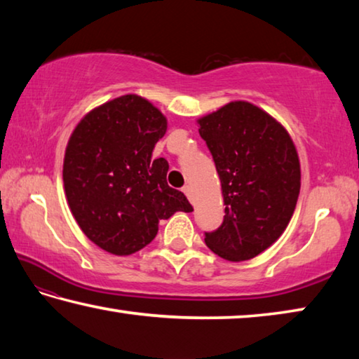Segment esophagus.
Listing matches in <instances>:
<instances>
[{
  "mask_svg": "<svg viewBox=\"0 0 359 359\" xmlns=\"http://www.w3.org/2000/svg\"><path fill=\"white\" fill-rule=\"evenodd\" d=\"M182 191H184L187 196H188V199H191V187L190 185H185L184 188H182Z\"/></svg>",
  "mask_w": 359,
  "mask_h": 359,
  "instance_id": "obj_1",
  "label": "esophagus"
}]
</instances>
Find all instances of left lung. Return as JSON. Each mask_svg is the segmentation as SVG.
<instances>
[{"label": "left lung", "instance_id": "left-lung-1", "mask_svg": "<svg viewBox=\"0 0 359 359\" xmlns=\"http://www.w3.org/2000/svg\"><path fill=\"white\" fill-rule=\"evenodd\" d=\"M222 182L223 223L205 245L223 259L255 258L280 238L299 196V158L288 131L263 109L233 101L198 120Z\"/></svg>", "mask_w": 359, "mask_h": 359}]
</instances>
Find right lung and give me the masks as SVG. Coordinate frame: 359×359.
<instances>
[{"mask_svg": "<svg viewBox=\"0 0 359 359\" xmlns=\"http://www.w3.org/2000/svg\"><path fill=\"white\" fill-rule=\"evenodd\" d=\"M166 117L137 95H123L79 121L65 151L66 199L83 234L118 257L141 250L158 223L191 212L185 194L166 182L165 158H151Z\"/></svg>", "mask_w": 359, "mask_h": 359, "instance_id": "obj_1", "label": "right lung"}]
</instances>
